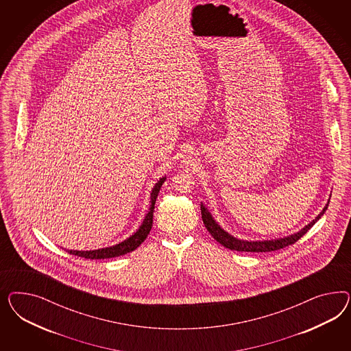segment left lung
<instances>
[{"label":"left lung","instance_id":"1","mask_svg":"<svg viewBox=\"0 0 351 351\" xmlns=\"http://www.w3.org/2000/svg\"><path fill=\"white\" fill-rule=\"evenodd\" d=\"M330 203V201H328ZM328 204L323 208V211L319 213L318 216L315 217V220H313L311 223H308L302 230H300L298 233L289 235L287 238H280V239H276V241H264V242H247V241H241L232 237L230 234L226 233L223 230L216 221L213 220V216L207 211V208L201 204V213H202V220L204 223V226L207 228L208 233L213 235V238L220 243V245L232 250V251H239V252H270V251H276L280 248H285L287 245H293L296 243L298 239L308 233V229L318 221L319 219L322 217V215L326 213Z\"/></svg>","mask_w":351,"mask_h":351}]
</instances>
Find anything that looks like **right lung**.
I'll use <instances>...</instances> for the list:
<instances>
[{"mask_svg": "<svg viewBox=\"0 0 351 351\" xmlns=\"http://www.w3.org/2000/svg\"><path fill=\"white\" fill-rule=\"evenodd\" d=\"M166 180V178H162L156 186L152 191V204L149 208V213H147L144 221L141 223V226L138 228V232L131 235L128 239L121 242L119 245H113V247H108V248H101V250H94V251H69V255L78 256V257H85V258H90V260H100V258H112V257H117V256L126 255L128 252L136 250L138 245H141L145 238L148 237L149 232L153 226V213H154V204H156V199L157 195L160 193V186L163 184V181Z\"/></svg>", "mask_w": 351, "mask_h": 351, "instance_id": "1", "label": "right lung"}]
</instances>
